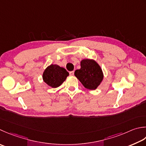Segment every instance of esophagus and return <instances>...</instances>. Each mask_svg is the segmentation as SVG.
<instances>
[{"mask_svg": "<svg viewBox=\"0 0 146 146\" xmlns=\"http://www.w3.org/2000/svg\"><path fill=\"white\" fill-rule=\"evenodd\" d=\"M70 75L71 76H73V75H74V71H70Z\"/></svg>", "mask_w": 146, "mask_h": 146, "instance_id": "obj_1", "label": "esophagus"}]
</instances>
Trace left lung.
I'll return each mask as SVG.
<instances>
[{
  "label": "left lung",
  "mask_w": 146,
  "mask_h": 146,
  "mask_svg": "<svg viewBox=\"0 0 146 146\" xmlns=\"http://www.w3.org/2000/svg\"><path fill=\"white\" fill-rule=\"evenodd\" d=\"M80 69L75 71V76L85 88L94 90L103 80L104 74L101 68L95 60L82 59Z\"/></svg>",
  "instance_id": "1"
}]
</instances>
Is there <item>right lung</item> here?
Segmentation results:
<instances>
[{"instance_id":"add662e5","label":"right lung","mask_w":146,"mask_h":146,"mask_svg":"<svg viewBox=\"0 0 146 146\" xmlns=\"http://www.w3.org/2000/svg\"><path fill=\"white\" fill-rule=\"evenodd\" d=\"M69 73L64 68L60 67L58 64H50L44 70L42 75L43 80L48 86L52 88L59 87L63 83Z\"/></svg>"}]
</instances>
